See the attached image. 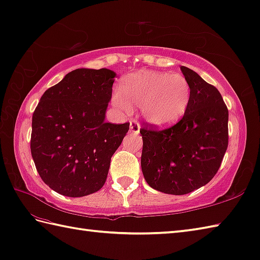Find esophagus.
<instances>
[{"label":"esophagus","mask_w":260,"mask_h":260,"mask_svg":"<svg viewBox=\"0 0 260 260\" xmlns=\"http://www.w3.org/2000/svg\"><path fill=\"white\" fill-rule=\"evenodd\" d=\"M130 132H132V134L135 135H138L140 132V124L138 121L136 120H132L130 122Z\"/></svg>","instance_id":"1"}]
</instances>
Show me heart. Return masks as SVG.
I'll use <instances>...</instances> for the list:
<instances>
[{
    "label": "heart",
    "instance_id": "b5f03b06",
    "mask_svg": "<svg viewBox=\"0 0 260 260\" xmlns=\"http://www.w3.org/2000/svg\"><path fill=\"white\" fill-rule=\"evenodd\" d=\"M121 94L114 93L112 103L123 112L140 108L142 119L152 128L166 129L183 118L190 100V87L181 74L151 70L126 76Z\"/></svg>",
    "mask_w": 260,
    "mask_h": 260
}]
</instances>
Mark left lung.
Masks as SVG:
<instances>
[{"instance_id": "1", "label": "left lung", "mask_w": 260, "mask_h": 260, "mask_svg": "<svg viewBox=\"0 0 260 260\" xmlns=\"http://www.w3.org/2000/svg\"><path fill=\"white\" fill-rule=\"evenodd\" d=\"M190 87L182 120L161 131L142 128L141 169L153 189L184 195L208 184L228 148L229 112L220 92L198 73L181 66Z\"/></svg>"}]
</instances>
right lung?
<instances>
[{
	"instance_id": "obj_1",
	"label": "right lung",
	"mask_w": 260,
	"mask_h": 260,
	"mask_svg": "<svg viewBox=\"0 0 260 260\" xmlns=\"http://www.w3.org/2000/svg\"><path fill=\"white\" fill-rule=\"evenodd\" d=\"M116 74L78 68L47 89L32 115L31 155L45 184L70 198L98 192L129 123L105 122Z\"/></svg>"
}]
</instances>
